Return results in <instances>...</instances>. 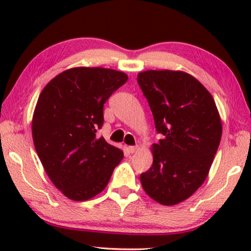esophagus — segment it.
<instances>
[{
    "label": "esophagus",
    "mask_w": 251,
    "mask_h": 251,
    "mask_svg": "<svg viewBox=\"0 0 251 251\" xmlns=\"http://www.w3.org/2000/svg\"><path fill=\"white\" fill-rule=\"evenodd\" d=\"M137 150H138V146H130L129 147V152L130 153H135Z\"/></svg>",
    "instance_id": "1"
}]
</instances>
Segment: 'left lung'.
Wrapping results in <instances>:
<instances>
[{
	"label": "left lung",
	"instance_id": "8db88e82",
	"mask_svg": "<svg viewBox=\"0 0 251 251\" xmlns=\"http://www.w3.org/2000/svg\"><path fill=\"white\" fill-rule=\"evenodd\" d=\"M137 82L163 136L153 144V164L140 181L153 200L177 204L207 178L221 143V118L210 92L190 74L146 71Z\"/></svg>",
	"mask_w": 251,
	"mask_h": 251
}]
</instances>
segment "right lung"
<instances>
[{"instance_id": "obj_1", "label": "right lung", "mask_w": 251, "mask_h": 251, "mask_svg": "<svg viewBox=\"0 0 251 251\" xmlns=\"http://www.w3.org/2000/svg\"><path fill=\"white\" fill-rule=\"evenodd\" d=\"M128 81L109 68L76 67L41 92L33 115L34 146L48 176L68 199L84 201L107 186L123 152L97 137L104 104Z\"/></svg>"}]
</instances>
